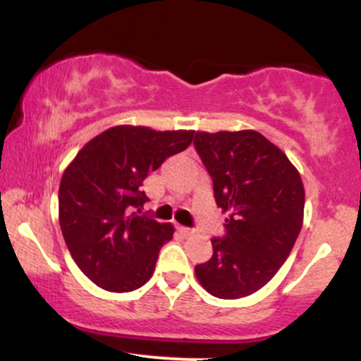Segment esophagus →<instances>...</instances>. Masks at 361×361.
I'll list each match as a JSON object with an SVG mask.
<instances>
[{
    "label": "esophagus",
    "mask_w": 361,
    "mask_h": 361,
    "mask_svg": "<svg viewBox=\"0 0 361 361\" xmlns=\"http://www.w3.org/2000/svg\"><path fill=\"white\" fill-rule=\"evenodd\" d=\"M178 231H180V233L183 234V235H192V234L195 233L193 229H190V227H183V226H181V227H178Z\"/></svg>",
    "instance_id": "1"
}]
</instances>
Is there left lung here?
<instances>
[{"mask_svg":"<svg viewBox=\"0 0 361 361\" xmlns=\"http://www.w3.org/2000/svg\"><path fill=\"white\" fill-rule=\"evenodd\" d=\"M193 144L227 212L226 235L212 238V258L195 275L210 295L241 299L288 258L304 222V185L285 152L256 130L197 132Z\"/></svg>","mask_w":361,"mask_h":361,"instance_id":"obj_1","label":"left lung"}]
</instances>
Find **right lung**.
I'll return each mask as SVG.
<instances>
[{
	"mask_svg": "<svg viewBox=\"0 0 361 361\" xmlns=\"http://www.w3.org/2000/svg\"><path fill=\"white\" fill-rule=\"evenodd\" d=\"M193 134L111 127L66 168L59 185L61 231L73 259L98 287L132 292L152 276L159 250L175 229L140 215L149 200L140 186L164 159L185 151Z\"/></svg>",
	"mask_w": 361,
	"mask_h": 361,
	"instance_id": "1",
	"label": "right lung"
}]
</instances>
